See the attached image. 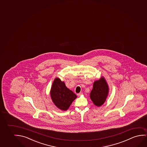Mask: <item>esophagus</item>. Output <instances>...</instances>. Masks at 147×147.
Segmentation results:
<instances>
[{
  "instance_id": "esophagus-1",
  "label": "esophagus",
  "mask_w": 147,
  "mask_h": 147,
  "mask_svg": "<svg viewBox=\"0 0 147 147\" xmlns=\"http://www.w3.org/2000/svg\"><path fill=\"white\" fill-rule=\"evenodd\" d=\"M82 95H83V93H78V94H77V95L78 96H80Z\"/></svg>"
}]
</instances>
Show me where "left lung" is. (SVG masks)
<instances>
[{"mask_svg":"<svg viewBox=\"0 0 147 147\" xmlns=\"http://www.w3.org/2000/svg\"><path fill=\"white\" fill-rule=\"evenodd\" d=\"M109 90V86L104 77H101L99 80L95 81L90 94L93 104L97 107L102 105L107 98Z\"/></svg>","mask_w":147,"mask_h":147,"instance_id":"1","label":"left lung"}]
</instances>
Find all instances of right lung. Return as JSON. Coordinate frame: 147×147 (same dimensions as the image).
I'll return each instance as SVG.
<instances>
[{"instance_id": "1", "label": "right lung", "mask_w": 147, "mask_h": 147, "mask_svg": "<svg viewBox=\"0 0 147 147\" xmlns=\"http://www.w3.org/2000/svg\"><path fill=\"white\" fill-rule=\"evenodd\" d=\"M50 94L54 105L62 111L68 109L77 97L75 93L66 87L64 82L58 78L54 79Z\"/></svg>"}]
</instances>
